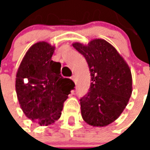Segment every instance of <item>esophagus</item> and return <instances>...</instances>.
Listing matches in <instances>:
<instances>
[{"mask_svg": "<svg viewBox=\"0 0 150 150\" xmlns=\"http://www.w3.org/2000/svg\"><path fill=\"white\" fill-rule=\"evenodd\" d=\"M71 79L73 80V81H74V82H75V76L74 75H72V76H71Z\"/></svg>", "mask_w": 150, "mask_h": 150, "instance_id": "obj_1", "label": "esophagus"}]
</instances>
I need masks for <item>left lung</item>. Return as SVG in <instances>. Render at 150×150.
<instances>
[{"instance_id": "8db88e82", "label": "left lung", "mask_w": 150, "mask_h": 150, "mask_svg": "<svg viewBox=\"0 0 150 150\" xmlns=\"http://www.w3.org/2000/svg\"><path fill=\"white\" fill-rule=\"evenodd\" d=\"M72 46L84 56L91 75L89 92L80 99L82 118L89 125H108L121 115L131 97L130 68L104 40L95 39L88 45L75 43Z\"/></svg>"}]
</instances>
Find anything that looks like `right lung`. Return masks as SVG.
<instances>
[{
	"mask_svg": "<svg viewBox=\"0 0 150 150\" xmlns=\"http://www.w3.org/2000/svg\"><path fill=\"white\" fill-rule=\"evenodd\" d=\"M55 47L39 42L29 48L18 69L15 89L20 107L28 118L49 125L61 115L64 102L75 88L61 75L59 62L52 61Z\"/></svg>",
	"mask_w": 150,
	"mask_h": 150,
	"instance_id": "1",
	"label": "right lung"
}]
</instances>
